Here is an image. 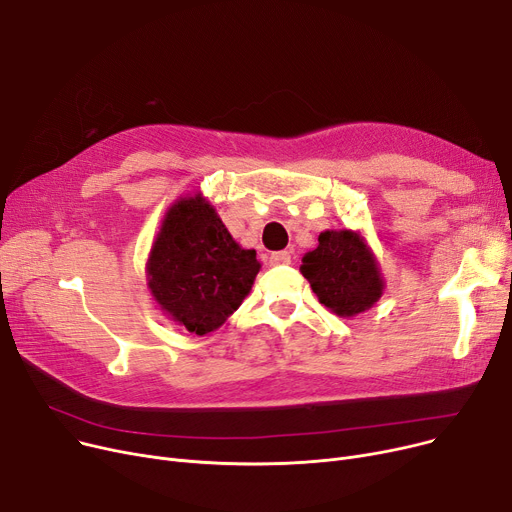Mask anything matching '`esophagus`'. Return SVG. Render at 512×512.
Masks as SVG:
<instances>
[{
  "label": "esophagus",
  "mask_w": 512,
  "mask_h": 512,
  "mask_svg": "<svg viewBox=\"0 0 512 512\" xmlns=\"http://www.w3.org/2000/svg\"><path fill=\"white\" fill-rule=\"evenodd\" d=\"M270 263H272V265H286V263H290V253H288V251L272 253V255H270Z\"/></svg>",
  "instance_id": "esophagus-1"
}]
</instances>
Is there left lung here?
<instances>
[{"label": "left lung", "mask_w": 512, "mask_h": 512, "mask_svg": "<svg viewBox=\"0 0 512 512\" xmlns=\"http://www.w3.org/2000/svg\"><path fill=\"white\" fill-rule=\"evenodd\" d=\"M317 240V249L303 257L301 274L319 303L340 317H355L378 303L384 278L363 236L353 230H326Z\"/></svg>", "instance_id": "1"}]
</instances>
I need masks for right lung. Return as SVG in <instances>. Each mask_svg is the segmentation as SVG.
<instances>
[{
  "mask_svg": "<svg viewBox=\"0 0 512 512\" xmlns=\"http://www.w3.org/2000/svg\"><path fill=\"white\" fill-rule=\"evenodd\" d=\"M261 263L242 249L201 195L166 213L147 261L153 299L197 336L218 330L249 294Z\"/></svg>",
  "mask_w": 512,
  "mask_h": 512,
  "instance_id": "add662e5",
  "label": "right lung"
}]
</instances>
